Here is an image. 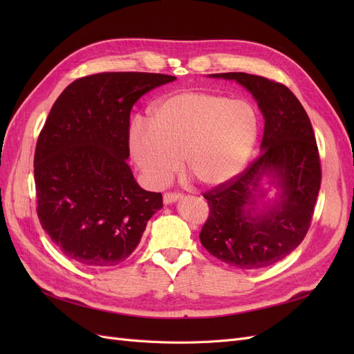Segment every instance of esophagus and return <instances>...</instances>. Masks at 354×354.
<instances>
[{"label": "esophagus", "mask_w": 354, "mask_h": 354, "mask_svg": "<svg viewBox=\"0 0 354 354\" xmlns=\"http://www.w3.org/2000/svg\"><path fill=\"white\" fill-rule=\"evenodd\" d=\"M180 198H181V194H177V192H168V194L164 195V202L165 203H173Z\"/></svg>", "instance_id": "obj_1"}]
</instances>
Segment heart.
<instances>
[{"label":"heart","instance_id":"heart-1","mask_svg":"<svg viewBox=\"0 0 354 354\" xmlns=\"http://www.w3.org/2000/svg\"><path fill=\"white\" fill-rule=\"evenodd\" d=\"M259 111L248 99H230L209 90L169 94L153 104L151 125L136 120L130 149L137 167L155 187H162L181 167L205 186L236 177L254 151Z\"/></svg>","mask_w":354,"mask_h":354}]
</instances>
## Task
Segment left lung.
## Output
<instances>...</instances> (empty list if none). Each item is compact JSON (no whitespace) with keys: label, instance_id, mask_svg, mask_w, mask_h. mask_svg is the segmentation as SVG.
Masks as SVG:
<instances>
[{"label":"left lung","instance_id":"1","mask_svg":"<svg viewBox=\"0 0 354 354\" xmlns=\"http://www.w3.org/2000/svg\"><path fill=\"white\" fill-rule=\"evenodd\" d=\"M234 80L251 91L264 116L261 152L227 183L203 194L209 214L199 239L217 260L242 270L281 261L308 232L322 181L312 122L286 85L243 72L214 73ZM264 174L283 187L281 202L263 214L249 207L252 192Z\"/></svg>","mask_w":354,"mask_h":354}]
</instances>
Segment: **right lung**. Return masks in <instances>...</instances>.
I'll list each match as a JSON object with an SVG mask.
<instances>
[{"label":"right lung","mask_w":354,"mask_h":354,"mask_svg":"<svg viewBox=\"0 0 354 354\" xmlns=\"http://www.w3.org/2000/svg\"><path fill=\"white\" fill-rule=\"evenodd\" d=\"M176 77L102 72L63 90L38 136L34 156L37 214L72 261L112 267L137 248L162 195L136 183L130 112L143 94Z\"/></svg>","instance_id":"1"}]
</instances>
